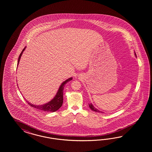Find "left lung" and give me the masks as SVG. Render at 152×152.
I'll use <instances>...</instances> for the list:
<instances>
[{
  "mask_svg": "<svg viewBox=\"0 0 152 152\" xmlns=\"http://www.w3.org/2000/svg\"><path fill=\"white\" fill-rule=\"evenodd\" d=\"M134 53H135V56L137 57V55H136V53H135V52H134ZM88 105H89V107H90V108L91 109V110H92V111H95V112H97V113H103V112L102 111H101L99 110L98 109H97L95 107H94V106L92 105L91 103H90V104H88Z\"/></svg>",
  "mask_w": 152,
  "mask_h": 152,
  "instance_id": "obj_1",
  "label": "left lung"
}]
</instances>
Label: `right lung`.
Returning a JSON list of instances; mask_svg holds the SVG:
<instances>
[{
	"label": "right lung",
	"mask_w": 152,
	"mask_h": 152,
	"mask_svg": "<svg viewBox=\"0 0 152 152\" xmlns=\"http://www.w3.org/2000/svg\"><path fill=\"white\" fill-rule=\"evenodd\" d=\"M26 47L24 48L22 52L20 53V55L19 56L18 60V65L19 61L20 59V57L23 54V51L25 50ZM72 80V77L67 79L66 81H64L62 83V84L60 85L59 88L58 90V91L56 93L55 96L53 97V99H52L51 101H49L48 102L45 104L43 105H33L32 103L29 102V101H26L28 102V104L30 106L33 107L36 109H37L39 110L45 111L46 112H55L57 110H58L60 107L63 104V100H64V97H63V91L64 89V86L65 84H66L68 82L71 81Z\"/></svg>",
	"instance_id": "add662e5"
}]
</instances>
